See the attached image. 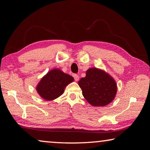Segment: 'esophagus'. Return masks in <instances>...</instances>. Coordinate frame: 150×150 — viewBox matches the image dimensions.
<instances>
[{
  "mask_svg": "<svg viewBox=\"0 0 150 150\" xmlns=\"http://www.w3.org/2000/svg\"><path fill=\"white\" fill-rule=\"evenodd\" d=\"M73 77H74L75 81H78L79 79V75L77 74H75L74 75H73Z\"/></svg>",
  "mask_w": 150,
  "mask_h": 150,
  "instance_id": "esophagus-1",
  "label": "esophagus"
}]
</instances>
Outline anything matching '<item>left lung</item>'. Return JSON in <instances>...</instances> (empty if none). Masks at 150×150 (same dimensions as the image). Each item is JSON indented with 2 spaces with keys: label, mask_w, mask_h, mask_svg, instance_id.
I'll return each instance as SVG.
<instances>
[{
  "label": "left lung",
  "mask_w": 150,
  "mask_h": 150,
  "mask_svg": "<svg viewBox=\"0 0 150 150\" xmlns=\"http://www.w3.org/2000/svg\"><path fill=\"white\" fill-rule=\"evenodd\" d=\"M82 94L93 106H105L115 99L117 85L114 78L105 71L96 67L87 70L86 76L78 82Z\"/></svg>",
  "instance_id": "8db88e82"
}]
</instances>
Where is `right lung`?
I'll use <instances>...</instances> for the list:
<instances>
[{"label":"right lung","mask_w":150,"mask_h":150,"mask_svg":"<svg viewBox=\"0 0 150 150\" xmlns=\"http://www.w3.org/2000/svg\"><path fill=\"white\" fill-rule=\"evenodd\" d=\"M73 81L74 79L71 75L59 69H53L41 79L35 89L42 98L53 100L62 95L65 87Z\"/></svg>","instance_id":"obj_1"}]
</instances>
